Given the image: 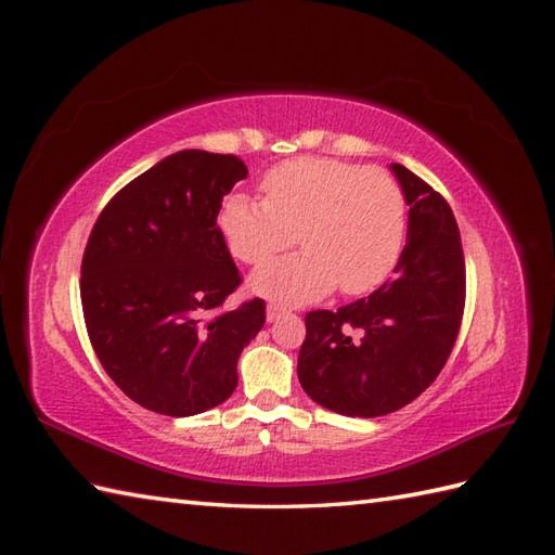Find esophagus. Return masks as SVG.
<instances>
[{
    "mask_svg": "<svg viewBox=\"0 0 555 555\" xmlns=\"http://www.w3.org/2000/svg\"><path fill=\"white\" fill-rule=\"evenodd\" d=\"M282 314H284V308H280V306H268V308H266L268 322H275V319H280Z\"/></svg>",
    "mask_w": 555,
    "mask_h": 555,
    "instance_id": "obj_1",
    "label": "esophagus"
}]
</instances>
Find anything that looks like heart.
Instances as JSON below:
<instances>
[{
    "instance_id": "obj_1",
    "label": "heart",
    "mask_w": 555,
    "mask_h": 555,
    "mask_svg": "<svg viewBox=\"0 0 555 555\" xmlns=\"http://www.w3.org/2000/svg\"><path fill=\"white\" fill-rule=\"evenodd\" d=\"M263 201L231 194L217 217L233 257L257 266L296 237L307 249L257 268L249 287L278 304L357 296L393 273L405 243V196L377 166L298 157L268 171ZM297 233L294 234L293 231Z\"/></svg>"
}]
</instances>
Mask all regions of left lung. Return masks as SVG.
I'll use <instances>...</instances> for the list:
<instances>
[{"mask_svg":"<svg viewBox=\"0 0 555 555\" xmlns=\"http://www.w3.org/2000/svg\"><path fill=\"white\" fill-rule=\"evenodd\" d=\"M391 171L410 206L408 245L393 278L335 312H308L298 351L304 391L345 416H384L422 396L456 345L465 308L456 217L405 166L391 164Z\"/></svg>","mask_w":555,"mask_h":555,"instance_id":"left-lung-1","label":"left lung"}]
</instances>
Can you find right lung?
<instances>
[{"mask_svg":"<svg viewBox=\"0 0 555 555\" xmlns=\"http://www.w3.org/2000/svg\"><path fill=\"white\" fill-rule=\"evenodd\" d=\"M245 178L236 155L180 150L125 184L92 227L80 266L90 343L150 412L192 416L224 402L266 322L261 298L220 310L243 278L217 215Z\"/></svg>","mask_w":555,"mask_h":555,"instance_id":"obj_1","label":"right lung"}]
</instances>
